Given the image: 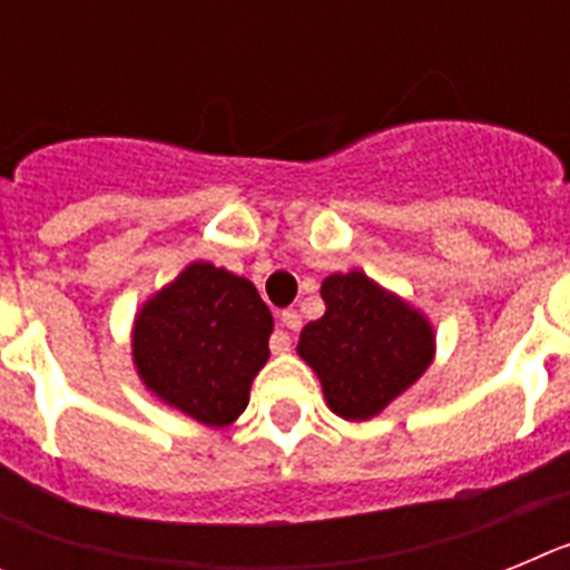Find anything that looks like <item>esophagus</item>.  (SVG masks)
Returning <instances> with one entry per match:
<instances>
[{
    "label": "esophagus",
    "mask_w": 570,
    "mask_h": 570,
    "mask_svg": "<svg viewBox=\"0 0 570 570\" xmlns=\"http://www.w3.org/2000/svg\"><path fill=\"white\" fill-rule=\"evenodd\" d=\"M279 322H282V328H288V331H299V325H302V316L296 314V311H282L279 314ZM274 354H285V351H288L291 347V336L288 334H279L274 340Z\"/></svg>",
    "instance_id": "obj_1"
}]
</instances>
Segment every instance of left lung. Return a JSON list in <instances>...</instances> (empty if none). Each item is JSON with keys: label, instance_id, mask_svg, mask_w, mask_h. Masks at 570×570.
<instances>
[{"label": "left lung", "instance_id": "obj_1", "mask_svg": "<svg viewBox=\"0 0 570 570\" xmlns=\"http://www.w3.org/2000/svg\"><path fill=\"white\" fill-rule=\"evenodd\" d=\"M325 316L299 334V356L314 367L336 416L351 422L382 414L434 360V328L362 271L322 282Z\"/></svg>", "mask_w": 570, "mask_h": 570}]
</instances>
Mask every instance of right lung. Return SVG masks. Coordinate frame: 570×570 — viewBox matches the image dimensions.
Returning a JSON list of instances; mask_svg holds the SVG:
<instances>
[{
  "label": "right lung",
  "mask_w": 570,
  "mask_h": 570,
  "mask_svg": "<svg viewBox=\"0 0 570 570\" xmlns=\"http://www.w3.org/2000/svg\"><path fill=\"white\" fill-rule=\"evenodd\" d=\"M271 331L274 316L245 276L190 262L136 314V374L165 405L225 428L248 407Z\"/></svg>",
  "instance_id": "obj_1"
}]
</instances>
